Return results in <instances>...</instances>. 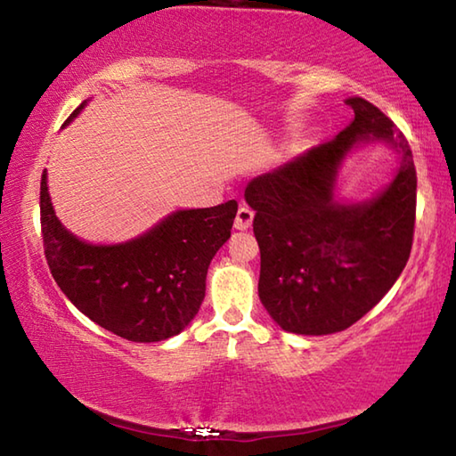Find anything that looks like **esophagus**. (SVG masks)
<instances>
[{
	"mask_svg": "<svg viewBox=\"0 0 456 456\" xmlns=\"http://www.w3.org/2000/svg\"><path fill=\"white\" fill-rule=\"evenodd\" d=\"M253 213L249 207H245V205H241L237 209V217H235V229H239V231H245V229H249L251 227V223H253Z\"/></svg>",
	"mask_w": 456,
	"mask_h": 456,
	"instance_id": "1",
	"label": "esophagus"
}]
</instances>
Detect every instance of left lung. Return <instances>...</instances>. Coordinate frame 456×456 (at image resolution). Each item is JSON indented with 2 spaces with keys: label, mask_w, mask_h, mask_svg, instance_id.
<instances>
[{
  "label": "left lung",
  "mask_w": 456,
  "mask_h": 456,
  "mask_svg": "<svg viewBox=\"0 0 456 456\" xmlns=\"http://www.w3.org/2000/svg\"><path fill=\"white\" fill-rule=\"evenodd\" d=\"M354 120L257 176L245 189L261 251L259 299L285 331L323 336L366 315L395 285L412 249L416 168L406 136L364 98L346 100ZM386 140L403 157L397 179L364 206L333 200L337 167L358 140Z\"/></svg>",
  "instance_id": "left-lung-1"
}]
</instances>
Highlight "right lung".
Returning a JSON list of instances; mask_svg holds the SVG:
<instances>
[{
	"mask_svg": "<svg viewBox=\"0 0 456 456\" xmlns=\"http://www.w3.org/2000/svg\"><path fill=\"white\" fill-rule=\"evenodd\" d=\"M70 114L72 120L82 110ZM237 200L176 211L122 245H90L61 227L40 183L44 253L58 288L98 326L130 342H160L189 326L205 297V277L231 237Z\"/></svg>",
	"mask_w": 456,
	"mask_h": 456,
	"instance_id": "obj_1",
	"label": "right lung"
}]
</instances>
